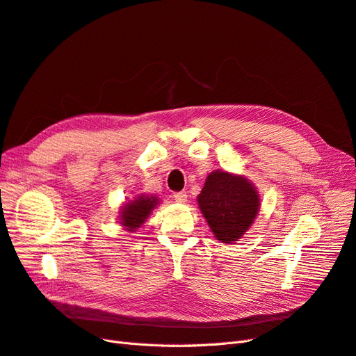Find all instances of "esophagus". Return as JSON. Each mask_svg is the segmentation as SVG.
<instances>
[{"mask_svg":"<svg viewBox=\"0 0 356 356\" xmlns=\"http://www.w3.org/2000/svg\"><path fill=\"white\" fill-rule=\"evenodd\" d=\"M172 198H175L177 202H185L188 200V194L185 191H180V192H176V194L172 195Z\"/></svg>","mask_w":356,"mask_h":356,"instance_id":"34e87169","label":"esophagus"}]
</instances>
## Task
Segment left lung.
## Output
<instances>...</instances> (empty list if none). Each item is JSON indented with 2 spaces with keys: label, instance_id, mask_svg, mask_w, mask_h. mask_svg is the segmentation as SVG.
Masks as SVG:
<instances>
[{
  "label": "left lung",
  "instance_id": "obj_1",
  "mask_svg": "<svg viewBox=\"0 0 356 356\" xmlns=\"http://www.w3.org/2000/svg\"><path fill=\"white\" fill-rule=\"evenodd\" d=\"M198 204L215 237L232 243L245 234L257 218L259 198L246 179L218 170L206 179Z\"/></svg>",
  "mask_w": 356,
  "mask_h": 356
}]
</instances>
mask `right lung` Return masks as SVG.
Listing matches in <instances>:
<instances>
[{"label": "right lung", "instance_id": "right-lung-1", "mask_svg": "<svg viewBox=\"0 0 356 356\" xmlns=\"http://www.w3.org/2000/svg\"><path fill=\"white\" fill-rule=\"evenodd\" d=\"M158 204V198L141 195L134 201H129L124 206L120 215V223L127 227L128 231H134L146 222L150 211Z\"/></svg>", "mask_w": 356, "mask_h": 356}]
</instances>
